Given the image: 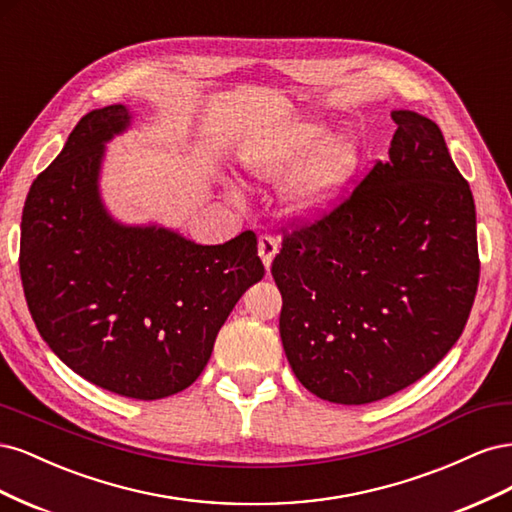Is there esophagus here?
Returning <instances> with one entry per match:
<instances>
[{
    "label": "esophagus",
    "mask_w": 512,
    "mask_h": 512,
    "mask_svg": "<svg viewBox=\"0 0 512 512\" xmlns=\"http://www.w3.org/2000/svg\"><path fill=\"white\" fill-rule=\"evenodd\" d=\"M277 247H280V245H277V239L273 235H260V239H258V254H260L262 262H265L267 269L271 267V262H273L275 254H277Z\"/></svg>",
    "instance_id": "34e87169"
}]
</instances>
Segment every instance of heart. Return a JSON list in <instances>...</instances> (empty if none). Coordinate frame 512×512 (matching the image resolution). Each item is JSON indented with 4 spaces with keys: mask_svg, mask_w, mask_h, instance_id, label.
Returning <instances> with one entry per match:
<instances>
[{
    "mask_svg": "<svg viewBox=\"0 0 512 512\" xmlns=\"http://www.w3.org/2000/svg\"><path fill=\"white\" fill-rule=\"evenodd\" d=\"M322 141L324 134L320 128H303L282 141L256 147L250 156V166L260 177H282L312 158ZM356 164H359V153L350 141L329 145L297 183L294 203L303 211L324 209L354 175Z\"/></svg>",
    "mask_w": 512,
    "mask_h": 512,
    "instance_id": "heart-1",
    "label": "heart"
}]
</instances>
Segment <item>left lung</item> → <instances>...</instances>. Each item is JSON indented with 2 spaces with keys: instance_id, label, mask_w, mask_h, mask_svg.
I'll return each mask as SVG.
<instances>
[{
  "instance_id": "8db88e82",
  "label": "left lung",
  "mask_w": 512,
  "mask_h": 512,
  "mask_svg": "<svg viewBox=\"0 0 512 512\" xmlns=\"http://www.w3.org/2000/svg\"><path fill=\"white\" fill-rule=\"evenodd\" d=\"M393 121L389 160L314 220L282 226L271 265L288 363L333 404H371L429 374L466 329L478 288L468 181L436 123L412 111Z\"/></svg>"
}]
</instances>
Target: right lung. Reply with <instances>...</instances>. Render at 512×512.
Here are the masks:
<instances>
[{
	"label": "right lung",
	"instance_id": "obj_1",
	"mask_svg": "<svg viewBox=\"0 0 512 512\" xmlns=\"http://www.w3.org/2000/svg\"><path fill=\"white\" fill-rule=\"evenodd\" d=\"M128 108L87 113L29 188L19 269L29 314L72 371L132 399L175 395L200 376L241 294L265 275L254 230L198 245L108 218L98 196L104 141Z\"/></svg>",
	"mask_w": 512,
	"mask_h": 512
}]
</instances>
